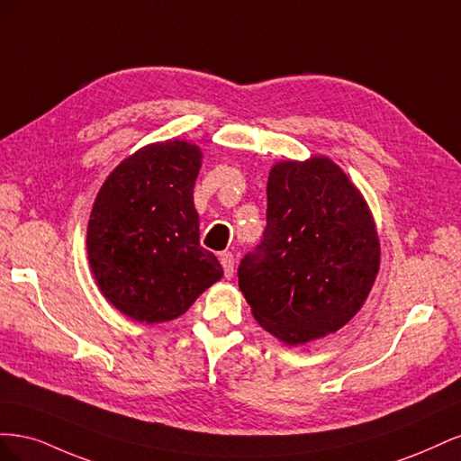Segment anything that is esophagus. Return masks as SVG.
I'll use <instances>...</instances> for the list:
<instances>
[{"label": "esophagus", "mask_w": 461, "mask_h": 461, "mask_svg": "<svg viewBox=\"0 0 461 461\" xmlns=\"http://www.w3.org/2000/svg\"><path fill=\"white\" fill-rule=\"evenodd\" d=\"M221 265H222V271H225V276L227 278H232L234 275V256L230 252H225L221 254Z\"/></svg>", "instance_id": "34e87169"}]
</instances>
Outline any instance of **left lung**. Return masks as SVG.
Segmentation results:
<instances>
[{"mask_svg":"<svg viewBox=\"0 0 461 461\" xmlns=\"http://www.w3.org/2000/svg\"><path fill=\"white\" fill-rule=\"evenodd\" d=\"M381 242L364 194L327 156L276 161L267 180V227L239 267L258 323L302 346L337 332L369 296Z\"/></svg>","mask_w":461,"mask_h":461,"instance_id":"8db88e82","label":"left lung"}]
</instances>
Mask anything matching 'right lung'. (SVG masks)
Returning <instances> with one entry per match:
<instances>
[{"label": "right lung", "instance_id": "add662e5", "mask_svg": "<svg viewBox=\"0 0 461 461\" xmlns=\"http://www.w3.org/2000/svg\"><path fill=\"white\" fill-rule=\"evenodd\" d=\"M200 146L153 142L124 158L94 200L86 249L104 298L138 323H165L188 312L222 276L200 246L194 185Z\"/></svg>", "mask_w": 461, "mask_h": 461}]
</instances>
